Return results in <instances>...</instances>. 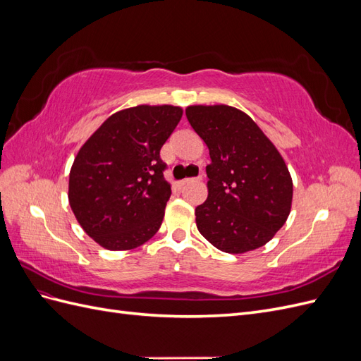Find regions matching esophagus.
I'll use <instances>...</instances> for the list:
<instances>
[{
  "label": "esophagus",
  "mask_w": 361,
  "mask_h": 361,
  "mask_svg": "<svg viewBox=\"0 0 361 361\" xmlns=\"http://www.w3.org/2000/svg\"><path fill=\"white\" fill-rule=\"evenodd\" d=\"M194 179H202V174H199L197 178H187V179H182V180H179V185H187L188 182H191V180H194Z\"/></svg>",
  "instance_id": "34e87169"
}]
</instances>
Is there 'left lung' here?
<instances>
[{
	"instance_id": "obj_1",
	"label": "left lung",
	"mask_w": 361,
	"mask_h": 361,
	"mask_svg": "<svg viewBox=\"0 0 361 361\" xmlns=\"http://www.w3.org/2000/svg\"><path fill=\"white\" fill-rule=\"evenodd\" d=\"M209 149L207 199L195 207L199 232L226 253L265 245L286 223L292 179L276 146L245 113L228 105L185 110Z\"/></svg>"
}]
</instances>
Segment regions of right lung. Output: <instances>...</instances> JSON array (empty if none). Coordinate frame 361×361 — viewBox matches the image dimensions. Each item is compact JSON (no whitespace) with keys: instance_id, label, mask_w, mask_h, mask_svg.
Masks as SVG:
<instances>
[{"instance_id":"1","label":"right lung","mask_w":361,"mask_h":361,"mask_svg":"<svg viewBox=\"0 0 361 361\" xmlns=\"http://www.w3.org/2000/svg\"><path fill=\"white\" fill-rule=\"evenodd\" d=\"M182 117L173 105H138L108 117L85 141L69 174V203L104 248H137L161 227L171 195L159 150Z\"/></svg>"}]
</instances>
